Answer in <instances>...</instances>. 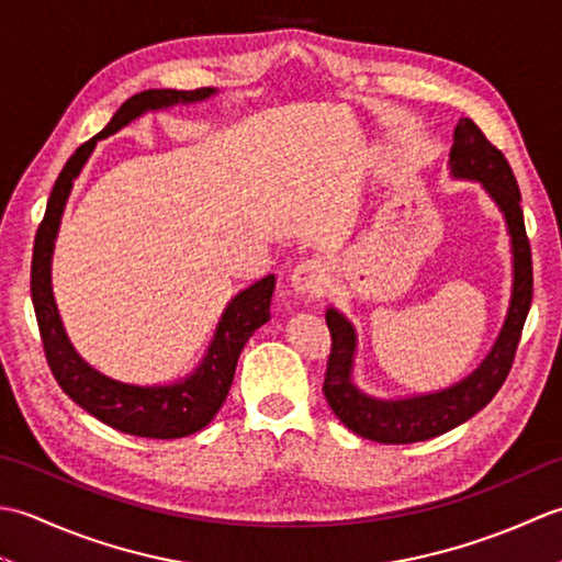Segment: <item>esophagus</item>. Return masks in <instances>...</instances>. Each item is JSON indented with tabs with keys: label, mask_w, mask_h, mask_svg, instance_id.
<instances>
[{
	"label": "esophagus",
	"mask_w": 562,
	"mask_h": 562,
	"mask_svg": "<svg viewBox=\"0 0 562 562\" xmlns=\"http://www.w3.org/2000/svg\"><path fill=\"white\" fill-rule=\"evenodd\" d=\"M292 290L296 294H306V296H321L328 288V278H326V268L324 262L318 260H304L296 266L290 274Z\"/></svg>",
	"instance_id": "34e87169"
}]
</instances>
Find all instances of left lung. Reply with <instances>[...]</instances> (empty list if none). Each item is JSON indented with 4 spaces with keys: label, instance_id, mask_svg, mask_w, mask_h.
<instances>
[{
    "label": "left lung",
    "instance_id": "1",
    "mask_svg": "<svg viewBox=\"0 0 562 562\" xmlns=\"http://www.w3.org/2000/svg\"><path fill=\"white\" fill-rule=\"evenodd\" d=\"M449 169L453 178L479 181L499 212L505 214L507 234L512 238V274H515L507 318L493 350L487 352L481 367L461 379L459 384L437 393H425V396L386 401L369 396L355 386L352 367L357 333L350 321L330 306L326 312V324L333 338L324 381L326 401L345 427L364 439L381 441V445H411V441L432 439L483 411L505 384L531 306V246L527 229H524L517 178L512 173L505 154L487 142L471 117H461L453 130Z\"/></svg>",
    "mask_w": 562,
    "mask_h": 562
}]
</instances>
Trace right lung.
Instances as JSON below:
<instances>
[{
	"mask_svg": "<svg viewBox=\"0 0 562 562\" xmlns=\"http://www.w3.org/2000/svg\"><path fill=\"white\" fill-rule=\"evenodd\" d=\"M214 93L217 91L210 87L195 91L147 89L127 99L111 117V123L97 137L83 142L71 154L65 169L59 171L50 200H47L45 217L38 226V234H35L31 260V300L35 318H38L45 360L50 364V372L57 379L59 389L71 401L93 417H99L101 423L125 435L149 439L188 437L200 432L220 413L226 393L232 389L238 355H241L248 338L266 321H270L274 274H266V278L238 292L226 304L207 355L202 357L193 374L164 386L125 384V381L101 374L99 369L81 360L79 352L71 348L63 318L57 314L50 268L59 220H63L71 186H75L77 176L81 173L83 164L89 161L99 139L115 135L117 130L133 123L135 117L145 115L147 111H164L178 103H198L214 97Z\"/></svg>",
	"mask_w": 562,
	"mask_h": 562,
	"instance_id": "right-lung-1",
	"label": "right lung"
}]
</instances>
